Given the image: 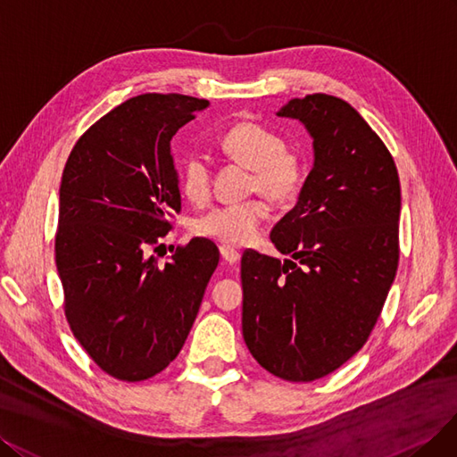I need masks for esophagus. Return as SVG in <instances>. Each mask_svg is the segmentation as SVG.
I'll use <instances>...</instances> for the list:
<instances>
[{
    "label": "esophagus",
    "mask_w": 457,
    "mask_h": 457,
    "mask_svg": "<svg viewBox=\"0 0 457 457\" xmlns=\"http://www.w3.org/2000/svg\"><path fill=\"white\" fill-rule=\"evenodd\" d=\"M220 254H222V258L228 263H237L241 260V254L235 248H231V246H220Z\"/></svg>",
    "instance_id": "obj_1"
}]
</instances>
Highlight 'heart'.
Wrapping results in <instances>:
<instances>
[{
  "label": "heart",
  "mask_w": 457,
  "mask_h": 457,
  "mask_svg": "<svg viewBox=\"0 0 457 457\" xmlns=\"http://www.w3.org/2000/svg\"><path fill=\"white\" fill-rule=\"evenodd\" d=\"M218 148L228 159L253 170V186L263 195L283 201L300 184L298 157L285 148L283 138L256 121L231 125L218 138ZM212 169L199 154L186 157L180 169V189L191 203H203L211 195ZM268 204L253 199L216 207L195 220L194 231L226 245H245L256 237L268 216Z\"/></svg>",
  "instance_id": "obj_1"
}]
</instances>
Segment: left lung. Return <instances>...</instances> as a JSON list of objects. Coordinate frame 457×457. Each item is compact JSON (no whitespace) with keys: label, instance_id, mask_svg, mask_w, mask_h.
<instances>
[{"label":"left lung","instance_id":"left-lung-1","mask_svg":"<svg viewBox=\"0 0 457 457\" xmlns=\"http://www.w3.org/2000/svg\"><path fill=\"white\" fill-rule=\"evenodd\" d=\"M313 138L298 203L271 229L285 262L245 250L243 337L277 378L313 381L366 344L399 266L401 182L386 144L330 95L277 112Z\"/></svg>","mask_w":457,"mask_h":457}]
</instances>
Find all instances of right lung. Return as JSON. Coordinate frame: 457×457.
<instances>
[{
	"label": "right lung",
	"mask_w": 457,
	"mask_h": 457,
	"mask_svg": "<svg viewBox=\"0 0 457 457\" xmlns=\"http://www.w3.org/2000/svg\"><path fill=\"white\" fill-rule=\"evenodd\" d=\"M209 106L186 95L129 98L89 127L66 161L54 239L64 313L106 374L142 381L179 355L220 253L195 237L152 253L180 212L170 140Z\"/></svg>",
	"instance_id": "obj_1"
}]
</instances>
